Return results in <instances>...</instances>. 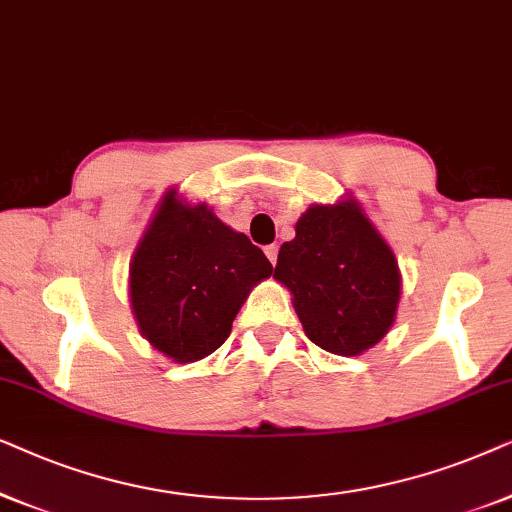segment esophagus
I'll return each mask as SVG.
<instances>
[{
    "mask_svg": "<svg viewBox=\"0 0 512 512\" xmlns=\"http://www.w3.org/2000/svg\"><path fill=\"white\" fill-rule=\"evenodd\" d=\"M264 252H267L269 262H271V264H276V260H278V245H276V243H271V245H267V248H264Z\"/></svg>",
    "mask_w": 512,
    "mask_h": 512,
    "instance_id": "34e87169",
    "label": "esophagus"
}]
</instances>
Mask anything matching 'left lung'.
<instances>
[{
    "mask_svg": "<svg viewBox=\"0 0 512 512\" xmlns=\"http://www.w3.org/2000/svg\"><path fill=\"white\" fill-rule=\"evenodd\" d=\"M274 278L292 292L306 337L337 356L377 344L403 290L393 250L353 199L306 210L281 245Z\"/></svg>",
    "mask_w": 512,
    "mask_h": 512,
    "instance_id": "obj_1",
    "label": "left lung"
}]
</instances>
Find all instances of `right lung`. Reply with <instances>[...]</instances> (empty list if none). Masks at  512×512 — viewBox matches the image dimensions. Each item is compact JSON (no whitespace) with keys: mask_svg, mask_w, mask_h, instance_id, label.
I'll return each mask as SVG.
<instances>
[{"mask_svg":"<svg viewBox=\"0 0 512 512\" xmlns=\"http://www.w3.org/2000/svg\"><path fill=\"white\" fill-rule=\"evenodd\" d=\"M271 262L206 203L189 206L170 189L131 260L133 316L140 335L173 358L194 363L220 349L250 290Z\"/></svg>","mask_w":512,"mask_h":512,"instance_id":"obj_1","label":"right lung"}]
</instances>
